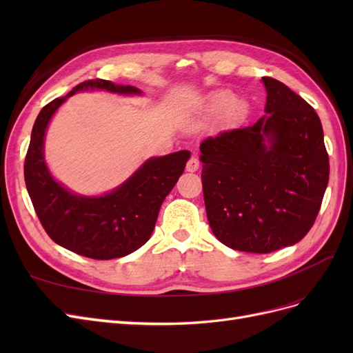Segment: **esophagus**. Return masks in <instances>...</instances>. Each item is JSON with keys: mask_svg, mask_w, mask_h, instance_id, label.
<instances>
[{"mask_svg": "<svg viewBox=\"0 0 353 353\" xmlns=\"http://www.w3.org/2000/svg\"><path fill=\"white\" fill-rule=\"evenodd\" d=\"M199 166H200V160H199V157H197V156H193V157H191V159L188 160V163H187V170H188V172H196V170L199 169Z\"/></svg>", "mask_w": 353, "mask_h": 353, "instance_id": "esophagus-1", "label": "esophagus"}]
</instances>
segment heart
<instances>
[{
    "mask_svg": "<svg viewBox=\"0 0 353 353\" xmlns=\"http://www.w3.org/2000/svg\"><path fill=\"white\" fill-rule=\"evenodd\" d=\"M234 101V95L230 91H215L209 95H206L205 100H203V108H205L206 113L216 114L222 110H225L228 105Z\"/></svg>",
    "mask_w": 353,
    "mask_h": 353,
    "instance_id": "obj_1",
    "label": "heart"
}]
</instances>
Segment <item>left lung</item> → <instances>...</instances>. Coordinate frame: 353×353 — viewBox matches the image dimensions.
<instances>
[{"label":"left lung","instance_id":"obj_1","mask_svg":"<svg viewBox=\"0 0 353 353\" xmlns=\"http://www.w3.org/2000/svg\"><path fill=\"white\" fill-rule=\"evenodd\" d=\"M265 114L252 126L200 144L209 225L228 248L270 253L301 241L314 225L330 175L315 110L272 78H262Z\"/></svg>","mask_w":353,"mask_h":353}]
</instances>
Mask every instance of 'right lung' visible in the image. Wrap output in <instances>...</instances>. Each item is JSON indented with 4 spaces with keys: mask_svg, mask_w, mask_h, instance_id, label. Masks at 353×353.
I'll list each match as a JSON object with an SVG mask.
<instances>
[{
    "mask_svg": "<svg viewBox=\"0 0 353 353\" xmlns=\"http://www.w3.org/2000/svg\"><path fill=\"white\" fill-rule=\"evenodd\" d=\"M81 91L143 95L131 85L92 79L47 104L32 128L25 181L32 205L52 241L87 258L108 261L130 254L152 237L160 206L183 175L188 150L150 157L121 185L100 196L74 193L57 181L46 162V135L60 105Z\"/></svg>",
    "mask_w": 353,
    "mask_h": 353,
    "instance_id": "add662e5",
    "label": "right lung"
}]
</instances>
